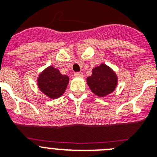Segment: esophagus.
I'll list each match as a JSON object with an SVG mask.
<instances>
[{"mask_svg": "<svg viewBox=\"0 0 157 157\" xmlns=\"http://www.w3.org/2000/svg\"><path fill=\"white\" fill-rule=\"evenodd\" d=\"M75 77L82 78L83 77V74L82 73V72H76V73H75Z\"/></svg>", "mask_w": 157, "mask_h": 157, "instance_id": "esophagus-1", "label": "esophagus"}]
</instances>
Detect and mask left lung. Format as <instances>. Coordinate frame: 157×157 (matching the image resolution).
<instances>
[{"instance_id":"8db88e82","label":"left lung","mask_w":157,"mask_h":157,"mask_svg":"<svg viewBox=\"0 0 157 157\" xmlns=\"http://www.w3.org/2000/svg\"><path fill=\"white\" fill-rule=\"evenodd\" d=\"M87 84L93 93L100 98L115 90L117 85V76L105 63L93 69L92 75L87 78Z\"/></svg>"}]
</instances>
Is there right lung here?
<instances>
[{
	"label": "right lung",
	"mask_w": 157,
	"mask_h": 157,
	"mask_svg": "<svg viewBox=\"0 0 157 157\" xmlns=\"http://www.w3.org/2000/svg\"><path fill=\"white\" fill-rule=\"evenodd\" d=\"M69 82V78L60 74L58 69L50 66L43 71L37 78L40 90L51 99H56L62 95Z\"/></svg>",
	"instance_id": "add662e5"
}]
</instances>
